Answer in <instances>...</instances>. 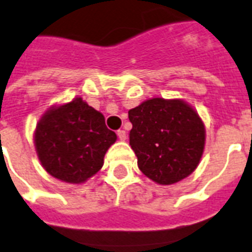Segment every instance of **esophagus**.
<instances>
[{"label": "esophagus", "mask_w": 252, "mask_h": 252, "mask_svg": "<svg viewBox=\"0 0 252 252\" xmlns=\"http://www.w3.org/2000/svg\"><path fill=\"white\" fill-rule=\"evenodd\" d=\"M117 135H118V139H120V140H126V131H125V130H118V131H117Z\"/></svg>", "instance_id": "esophagus-1"}]
</instances>
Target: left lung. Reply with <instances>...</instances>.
<instances>
[{"instance_id":"obj_1","label":"left lung","mask_w":252,"mask_h":252,"mask_svg":"<svg viewBox=\"0 0 252 252\" xmlns=\"http://www.w3.org/2000/svg\"><path fill=\"white\" fill-rule=\"evenodd\" d=\"M130 146L144 176L173 185L190 176L202 158L206 128L199 114L180 100L150 98L128 110Z\"/></svg>"}]
</instances>
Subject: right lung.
<instances>
[{
    "mask_svg": "<svg viewBox=\"0 0 252 252\" xmlns=\"http://www.w3.org/2000/svg\"><path fill=\"white\" fill-rule=\"evenodd\" d=\"M117 140L105 118L80 97L52 106L37 122L35 147L46 172L67 183H83L102 168Z\"/></svg>",
    "mask_w": 252,
    "mask_h": 252,
    "instance_id": "add662e5",
    "label": "right lung"
}]
</instances>
